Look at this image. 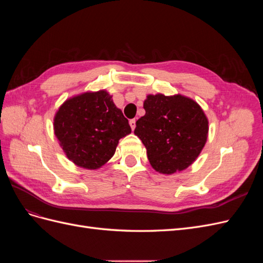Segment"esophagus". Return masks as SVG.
Segmentation results:
<instances>
[{
  "label": "esophagus",
  "instance_id": "esophagus-1",
  "mask_svg": "<svg viewBox=\"0 0 263 263\" xmlns=\"http://www.w3.org/2000/svg\"><path fill=\"white\" fill-rule=\"evenodd\" d=\"M129 125H130V127H132V129L134 130L135 129V127H136V119H130L129 121Z\"/></svg>",
  "mask_w": 263,
  "mask_h": 263
}]
</instances>
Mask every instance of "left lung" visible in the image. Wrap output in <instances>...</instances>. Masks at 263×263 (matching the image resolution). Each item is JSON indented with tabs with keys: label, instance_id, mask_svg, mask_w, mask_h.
<instances>
[{
	"label": "left lung",
	"instance_id": "left-lung-1",
	"mask_svg": "<svg viewBox=\"0 0 263 263\" xmlns=\"http://www.w3.org/2000/svg\"><path fill=\"white\" fill-rule=\"evenodd\" d=\"M144 108L134 133L145 145L151 166L163 174L186 169L208 139L209 121L201 106L180 94H150Z\"/></svg>",
	"mask_w": 263,
	"mask_h": 263
}]
</instances>
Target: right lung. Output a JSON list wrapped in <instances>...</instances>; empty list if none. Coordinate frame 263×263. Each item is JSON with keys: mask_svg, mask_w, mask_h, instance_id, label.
<instances>
[{"mask_svg": "<svg viewBox=\"0 0 263 263\" xmlns=\"http://www.w3.org/2000/svg\"><path fill=\"white\" fill-rule=\"evenodd\" d=\"M53 129L70 160L90 170L105 164L118 140L132 133L128 119L104 90L67 100L55 113Z\"/></svg>", "mask_w": 263, "mask_h": 263, "instance_id": "right-lung-1", "label": "right lung"}]
</instances>
